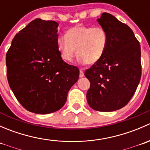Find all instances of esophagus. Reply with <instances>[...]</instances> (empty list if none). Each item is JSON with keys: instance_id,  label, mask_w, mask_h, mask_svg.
I'll list each match as a JSON object with an SVG mask.
<instances>
[{"instance_id": "esophagus-1", "label": "esophagus", "mask_w": 150, "mask_h": 150, "mask_svg": "<svg viewBox=\"0 0 150 150\" xmlns=\"http://www.w3.org/2000/svg\"><path fill=\"white\" fill-rule=\"evenodd\" d=\"M80 78H83V77L84 76V72L83 71V69H80V75H79Z\"/></svg>"}]
</instances>
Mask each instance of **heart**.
Here are the masks:
<instances>
[{
	"label": "heart",
	"instance_id": "heart-1",
	"mask_svg": "<svg viewBox=\"0 0 150 150\" xmlns=\"http://www.w3.org/2000/svg\"><path fill=\"white\" fill-rule=\"evenodd\" d=\"M108 41L105 29L76 25L67 30L65 37L59 38L57 47L67 62H72L77 54L81 63L93 64L103 57Z\"/></svg>",
	"mask_w": 150,
	"mask_h": 150
}]
</instances>
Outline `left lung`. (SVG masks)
<instances>
[{
	"instance_id": "left-lung-1",
	"label": "left lung",
	"mask_w": 150,
	"mask_h": 150,
	"mask_svg": "<svg viewBox=\"0 0 150 150\" xmlns=\"http://www.w3.org/2000/svg\"><path fill=\"white\" fill-rule=\"evenodd\" d=\"M97 22L108 34V46L103 57L85 72L91 83L86 99L93 110L112 112L125 107L138 87L141 47L132 30L115 16L104 12Z\"/></svg>"
}]
</instances>
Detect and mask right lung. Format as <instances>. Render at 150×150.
<instances>
[{"label": "right lung", "instance_id": "1", "mask_svg": "<svg viewBox=\"0 0 150 150\" xmlns=\"http://www.w3.org/2000/svg\"><path fill=\"white\" fill-rule=\"evenodd\" d=\"M59 24L35 19L19 32L6 57L9 86L31 112L49 114L65 104L79 69L62 59L57 47Z\"/></svg>", "mask_w": 150, "mask_h": 150}]
</instances>
